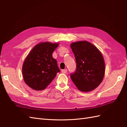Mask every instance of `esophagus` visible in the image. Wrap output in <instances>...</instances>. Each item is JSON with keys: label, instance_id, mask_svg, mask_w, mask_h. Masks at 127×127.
Returning a JSON list of instances; mask_svg holds the SVG:
<instances>
[{"label": "esophagus", "instance_id": "esophagus-1", "mask_svg": "<svg viewBox=\"0 0 127 127\" xmlns=\"http://www.w3.org/2000/svg\"><path fill=\"white\" fill-rule=\"evenodd\" d=\"M67 72V69H62L61 70V72L63 73H66Z\"/></svg>", "mask_w": 127, "mask_h": 127}]
</instances>
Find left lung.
I'll list each match as a JSON object with an SVG mask.
<instances>
[{
	"label": "left lung",
	"instance_id": "left-lung-1",
	"mask_svg": "<svg viewBox=\"0 0 127 127\" xmlns=\"http://www.w3.org/2000/svg\"><path fill=\"white\" fill-rule=\"evenodd\" d=\"M70 47L76 63V69L70 74L71 79L79 91H93L102 81L105 64L98 48L87 41L73 42Z\"/></svg>",
	"mask_w": 127,
	"mask_h": 127
}]
</instances>
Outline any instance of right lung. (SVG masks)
Listing matches in <instances>:
<instances>
[{
	"instance_id": "obj_1",
	"label": "right lung",
	"mask_w": 127,
	"mask_h": 127,
	"mask_svg": "<svg viewBox=\"0 0 127 127\" xmlns=\"http://www.w3.org/2000/svg\"><path fill=\"white\" fill-rule=\"evenodd\" d=\"M59 43L42 42L34 47L25 60L22 68L24 81L30 88L42 91L60 72L52 53Z\"/></svg>"
}]
</instances>
